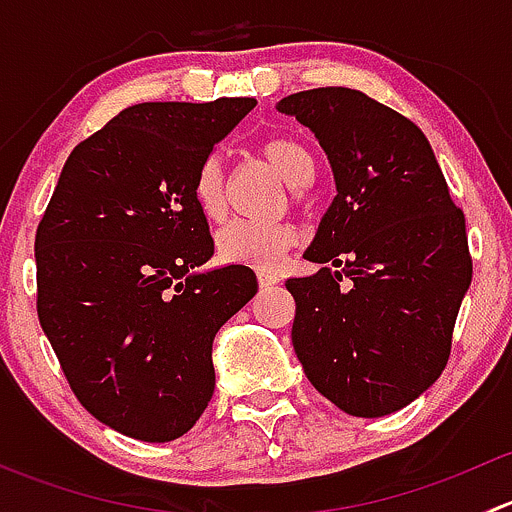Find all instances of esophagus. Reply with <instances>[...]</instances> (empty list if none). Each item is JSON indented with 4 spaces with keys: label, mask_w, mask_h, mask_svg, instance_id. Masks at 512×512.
<instances>
[{
    "label": "esophagus",
    "mask_w": 512,
    "mask_h": 512,
    "mask_svg": "<svg viewBox=\"0 0 512 512\" xmlns=\"http://www.w3.org/2000/svg\"><path fill=\"white\" fill-rule=\"evenodd\" d=\"M257 280H260V287H275L277 282H280V277H277V272H260L257 275Z\"/></svg>",
    "instance_id": "esophagus-1"
}]
</instances>
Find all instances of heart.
Instances as JSON below:
<instances>
[{
    "instance_id": "heart-1",
    "label": "heart",
    "mask_w": 512,
    "mask_h": 512,
    "mask_svg": "<svg viewBox=\"0 0 512 512\" xmlns=\"http://www.w3.org/2000/svg\"><path fill=\"white\" fill-rule=\"evenodd\" d=\"M262 156L275 165L289 188H307L314 178V158L302 143L292 138H270L262 146ZM193 200L208 220L225 215V180L218 158H208L195 170ZM297 232L282 223H252L232 220L218 232V252L225 262L250 265L257 270H275L285 252L294 245Z\"/></svg>"
}]
</instances>
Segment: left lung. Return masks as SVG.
Wrapping results in <instances>:
<instances>
[{
	"label": "left lung",
	"mask_w": 512,
	"mask_h": 512,
	"mask_svg": "<svg viewBox=\"0 0 512 512\" xmlns=\"http://www.w3.org/2000/svg\"><path fill=\"white\" fill-rule=\"evenodd\" d=\"M277 111L307 126L332 165V205L292 277V344L314 389L349 416L404 409L441 376L471 285L466 218L421 128L344 86ZM350 282L342 286L343 277Z\"/></svg>",
	"instance_id": "1"
}]
</instances>
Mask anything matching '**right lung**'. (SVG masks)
Wrapping results in <instances>:
<instances>
[{
  "mask_svg": "<svg viewBox=\"0 0 512 512\" xmlns=\"http://www.w3.org/2000/svg\"><path fill=\"white\" fill-rule=\"evenodd\" d=\"M255 98L136 103L71 151L36 230V312L76 399L123 436L180 438L215 389L213 339L257 292L213 257L195 170Z\"/></svg>",
  "mask_w": 512,
  "mask_h": 512,
  "instance_id": "right-lung-1",
  "label": "right lung"
}]
</instances>
